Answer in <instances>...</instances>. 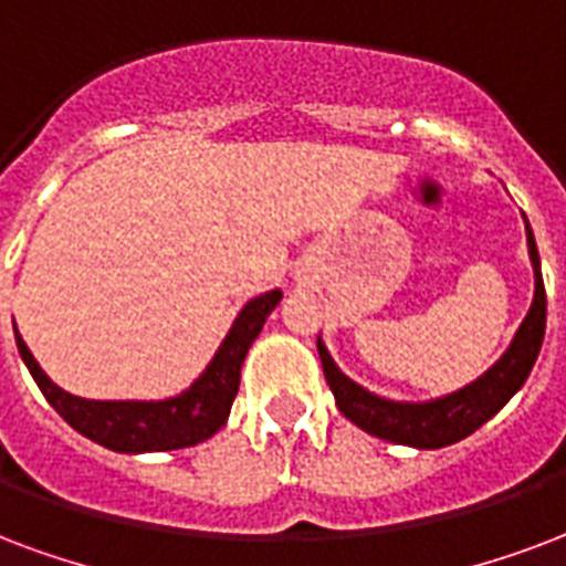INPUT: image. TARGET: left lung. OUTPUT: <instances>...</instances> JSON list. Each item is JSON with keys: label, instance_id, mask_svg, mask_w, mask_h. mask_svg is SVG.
<instances>
[{"label": "left lung", "instance_id": "obj_1", "mask_svg": "<svg viewBox=\"0 0 566 566\" xmlns=\"http://www.w3.org/2000/svg\"><path fill=\"white\" fill-rule=\"evenodd\" d=\"M528 253L531 262H534V304H531L522 328L516 331L510 348L490 373H483L478 381H471L469 388L457 390L450 397L432 399V402H390V399L376 397V394H369L352 379H346L337 364L331 360L328 348L322 346V339H316L322 369H325V379L334 390L339 411L369 436L397 441V444H411V448H444V444L465 439L474 429L483 427L525 385L543 346L546 289H543L541 256H537V244H534L531 229Z\"/></svg>", "mask_w": 566, "mask_h": 566}]
</instances>
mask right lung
<instances>
[{
	"label": "right lung",
	"mask_w": 566,
	"mask_h": 566,
	"mask_svg": "<svg viewBox=\"0 0 566 566\" xmlns=\"http://www.w3.org/2000/svg\"><path fill=\"white\" fill-rule=\"evenodd\" d=\"M280 298L283 292L274 289L250 301L206 373L181 397L164 399V402H101V399L74 397L46 379V373L38 367V360L32 358L20 334H17V348L46 402L86 439L118 453L193 448L199 441L211 439L227 423L232 399L238 394V381H241L244 355Z\"/></svg>",
	"instance_id": "obj_1"
}]
</instances>
